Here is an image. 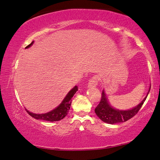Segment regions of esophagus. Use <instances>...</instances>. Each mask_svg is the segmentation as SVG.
Wrapping results in <instances>:
<instances>
[{
  "label": "esophagus",
  "instance_id": "1",
  "mask_svg": "<svg viewBox=\"0 0 160 160\" xmlns=\"http://www.w3.org/2000/svg\"><path fill=\"white\" fill-rule=\"evenodd\" d=\"M98 84V78L97 77H92L88 81V87H97Z\"/></svg>",
  "mask_w": 160,
  "mask_h": 160
}]
</instances>
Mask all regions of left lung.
Masks as SVG:
<instances>
[{"label": "left lung", "mask_w": 160, "mask_h": 160, "mask_svg": "<svg viewBox=\"0 0 160 160\" xmlns=\"http://www.w3.org/2000/svg\"><path fill=\"white\" fill-rule=\"evenodd\" d=\"M149 92L147 93V95H148ZM147 95L143 101L134 109L127 110V111H119V110L114 109L109 105L104 92L103 91L100 102L97 105V107L95 108V113L102 121L108 123V124H114L116 123L126 122L138 113L139 109L143 105L144 101L146 100Z\"/></svg>", "instance_id": "left-lung-1"}]
</instances>
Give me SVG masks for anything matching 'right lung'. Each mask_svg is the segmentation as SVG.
I'll list each match as a JSON object with an SVG mask.
<instances>
[{
  "label": "right lung",
  "mask_w": 160,
  "mask_h": 160,
  "mask_svg": "<svg viewBox=\"0 0 160 160\" xmlns=\"http://www.w3.org/2000/svg\"><path fill=\"white\" fill-rule=\"evenodd\" d=\"M33 41L29 44L28 46H27L26 48H28L33 44ZM78 91V87L75 86L68 93V94L66 95V97L64 98V99L63 100V102H61V104L58 106L57 108H56L52 111L50 112L46 113V114H33V113L29 112L28 111L26 112H28V114L33 117L36 119H41L44 120V121H48V122H56V121H59L61 119H63L66 115L68 114L69 112L71 104H72V98L73 96L75 94V93Z\"/></svg>",
  "instance_id": "obj_1"
}]
</instances>
